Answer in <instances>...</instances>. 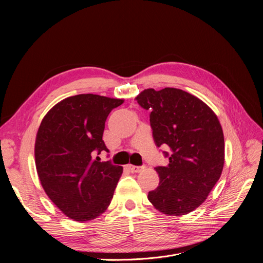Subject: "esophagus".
I'll return each instance as SVG.
<instances>
[{"instance_id":"34e87169","label":"esophagus","mask_w":263,"mask_h":263,"mask_svg":"<svg viewBox=\"0 0 263 263\" xmlns=\"http://www.w3.org/2000/svg\"><path fill=\"white\" fill-rule=\"evenodd\" d=\"M128 168L132 172V173H140L145 168V165L143 166H135V165H128Z\"/></svg>"}]
</instances>
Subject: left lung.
Wrapping results in <instances>:
<instances>
[{
	"label": "left lung",
	"mask_w": 263,
	"mask_h": 263,
	"mask_svg": "<svg viewBox=\"0 0 263 263\" xmlns=\"http://www.w3.org/2000/svg\"><path fill=\"white\" fill-rule=\"evenodd\" d=\"M137 103L150 110V126L158 147L168 158L157 166L159 186L148 193L160 212L183 215L205 200L224 166V134L213 110L182 89L149 88L137 96Z\"/></svg>",
	"instance_id": "8db88e82"
}]
</instances>
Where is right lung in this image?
<instances>
[{
  "mask_svg": "<svg viewBox=\"0 0 263 263\" xmlns=\"http://www.w3.org/2000/svg\"><path fill=\"white\" fill-rule=\"evenodd\" d=\"M122 102L92 93L72 96L40 123L35 143L39 180L53 203L77 222L99 216L113 198L122 167L98 156L108 153L102 140L105 121Z\"/></svg>",
  "mask_w": 263,
  "mask_h": 263,
  "instance_id": "1",
  "label": "right lung"
}]
</instances>
